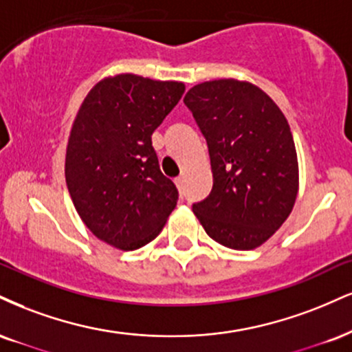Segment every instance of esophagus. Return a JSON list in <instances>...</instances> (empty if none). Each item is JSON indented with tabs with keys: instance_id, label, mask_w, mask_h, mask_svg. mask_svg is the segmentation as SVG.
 <instances>
[{
	"instance_id": "obj_1",
	"label": "esophagus",
	"mask_w": 352,
	"mask_h": 352,
	"mask_svg": "<svg viewBox=\"0 0 352 352\" xmlns=\"http://www.w3.org/2000/svg\"><path fill=\"white\" fill-rule=\"evenodd\" d=\"M175 184H177V187H179V190H180V192H182V190H184V184H185V179H184V177H177V179H175Z\"/></svg>"
}]
</instances>
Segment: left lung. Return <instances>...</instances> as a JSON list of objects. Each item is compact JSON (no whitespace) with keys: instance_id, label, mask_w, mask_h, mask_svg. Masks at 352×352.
Masks as SVG:
<instances>
[{"instance_id":"obj_1","label":"left lung","mask_w":352,"mask_h":352,"mask_svg":"<svg viewBox=\"0 0 352 352\" xmlns=\"http://www.w3.org/2000/svg\"><path fill=\"white\" fill-rule=\"evenodd\" d=\"M184 103L210 152L213 188L193 203L206 234L236 251L265 243L289 218L298 192L290 126L252 83L234 78L195 85Z\"/></svg>"}]
</instances>
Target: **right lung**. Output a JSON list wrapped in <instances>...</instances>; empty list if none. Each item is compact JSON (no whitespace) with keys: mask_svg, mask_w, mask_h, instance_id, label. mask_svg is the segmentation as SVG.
<instances>
[{"mask_svg":"<svg viewBox=\"0 0 352 352\" xmlns=\"http://www.w3.org/2000/svg\"><path fill=\"white\" fill-rule=\"evenodd\" d=\"M184 91L180 82L116 75L91 88L75 118L65 157L72 201L96 238L122 251L157 238L177 206L151 135Z\"/></svg>","mask_w":352,"mask_h":352,"instance_id":"obj_1","label":"right lung"}]
</instances>
